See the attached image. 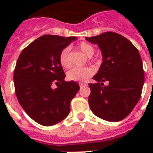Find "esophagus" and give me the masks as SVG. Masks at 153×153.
Masks as SVG:
<instances>
[{"label":"esophagus","instance_id":"esophagus-1","mask_svg":"<svg viewBox=\"0 0 153 153\" xmlns=\"http://www.w3.org/2000/svg\"><path fill=\"white\" fill-rule=\"evenodd\" d=\"M84 86H86V83H84V82H79V86L80 87H82Z\"/></svg>","mask_w":153,"mask_h":153}]
</instances>
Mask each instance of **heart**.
<instances>
[{
	"instance_id": "b5f03b06",
	"label": "heart",
	"mask_w": 153,
	"mask_h": 153,
	"mask_svg": "<svg viewBox=\"0 0 153 153\" xmlns=\"http://www.w3.org/2000/svg\"><path fill=\"white\" fill-rule=\"evenodd\" d=\"M79 50L85 55L91 57L94 53V48L91 44L86 42H82L79 44ZM59 62L61 66L64 68H68L71 67L70 61V49L66 48L61 51L59 55ZM94 73V71L91 67H74L73 69L67 72V78L70 81H83L88 77L91 76Z\"/></svg>"
}]
</instances>
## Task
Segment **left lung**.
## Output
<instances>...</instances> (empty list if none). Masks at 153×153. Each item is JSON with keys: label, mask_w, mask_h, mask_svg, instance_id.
Instances as JSON below:
<instances>
[{"label": "left lung", "mask_w": 153, "mask_h": 153, "mask_svg": "<svg viewBox=\"0 0 153 153\" xmlns=\"http://www.w3.org/2000/svg\"><path fill=\"white\" fill-rule=\"evenodd\" d=\"M98 44L102 62L90 83L88 98L91 111L109 121H119L130 114L141 95L145 82L140 53L126 37L113 32L86 37ZM108 82L106 86L104 82Z\"/></svg>", "instance_id": "obj_1"}]
</instances>
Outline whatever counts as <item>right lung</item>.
Instances as JSON below:
<instances>
[{
  "instance_id": "obj_1",
  "label": "right lung",
  "mask_w": 153,
  "mask_h": 153,
  "mask_svg": "<svg viewBox=\"0 0 153 153\" xmlns=\"http://www.w3.org/2000/svg\"><path fill=\"white\" fill-rule=\"evenodd\" d=\"M77 38L44 35L25 48L14 70L16 95L28 116L44 126L68 116L70 104L79 91L76 82H66L59 55ZM55 83L57 88L52 89Z\"/></svg>"
}]
</instances>
